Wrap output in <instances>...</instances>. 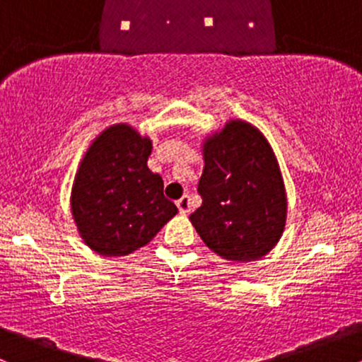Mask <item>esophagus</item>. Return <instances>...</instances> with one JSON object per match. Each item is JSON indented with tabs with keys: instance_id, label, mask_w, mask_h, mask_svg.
<instances>
[{
	"instance_id": "1",
	"label": "esophagus",
	"mask_w": 362,
	"mask_h": 362,
	"mask_svg": "<svg viewBox=\"0 0 362 362\" xmlns=\"http://www.w3.org/2000/svg\"><path fill=\"white\" fill-rule=\"evenodd\" d=\"M177 209H180L181 214H186V212H189V209H192V200H189V195H182L180 200L176 202Z\"/></svg>"
}]
</instances>
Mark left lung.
<instances>
[{"label":"left lung","instance_id":"left-lung-1","mask_svg":"<svg viewBox=\"0 0 362 362\" xmlns=\"http://www.w3.org/2000/svg\"><path fill=\"white\" fill-rule=\"evenodd\" d=\"M202 206L189 221L206 245L230 262L270 252L286 225L284 181L270 144L256 127L232 120L204 143Z\"/></svg>","mask_w":362,"mask_h":362}]
</instances>
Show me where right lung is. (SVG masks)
Masks as SVG:
<instances>
[{"instance_id": "add662e5", "label": "right lung", "mask_w": 362, "mask_h": 362, "mask_svg": "<svg viewBox=\"0 0 362 362\" xmlns=\"http://www.w3.org/2000/svg\"><path fill=\"white\" fill-rule=\"evenodd\" d=\"M151 141L127 124L95 137L80 163L71 211L81 238L103 256H125L160 232L177 207L148 169Z\"/></svg>"}]
</instances>
